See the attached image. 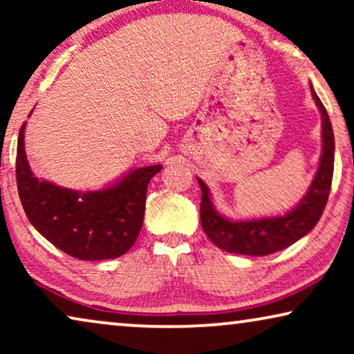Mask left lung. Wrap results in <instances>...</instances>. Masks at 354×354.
<instances>
[{"label":"left lung","mask_w":354,"mask_h":354,"mask_svg":"<svg viewBox=\"0 0 354 354\" xmlns=\"http://www.w3.org/2000/svg\"><path fill=\"white\" fill-rule=\"evenodd\" d=\"M311 95L322 119V151L316 176H314L306 195L298 201L297 206L285 214L234 221L216 209L214 203L211 200L209 188L200 177H196L203 193L200 209L201 227L217 248L235 254H272L308 235L321 219L332 187L335 138H333L332 124L327 111L314 91L313 85Z\"/></svg>","instance_id":"8db88e82"}]
</instances>
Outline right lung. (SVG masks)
Returning a JSON list of instances; mask_svg holds the SVG:
<instances>
[{"label":"right lung","mask_w":354,"mask_h":354,"mask_svg":"<svg viewBox=\"0 0 354 354\" xmlns=\"http://www.w3.org/2000/svg\"><path fill=\"white\" fill-rule=\"evenodd\" d=\"M24 133L26 122L17 138L16 178L30 224L72 258L101 261L127 253L142 230L148 183L161 164L130 169L101 190H72L33 176Z\"/></svg>","instance_id":"right-lung-1"}]
</instances>
